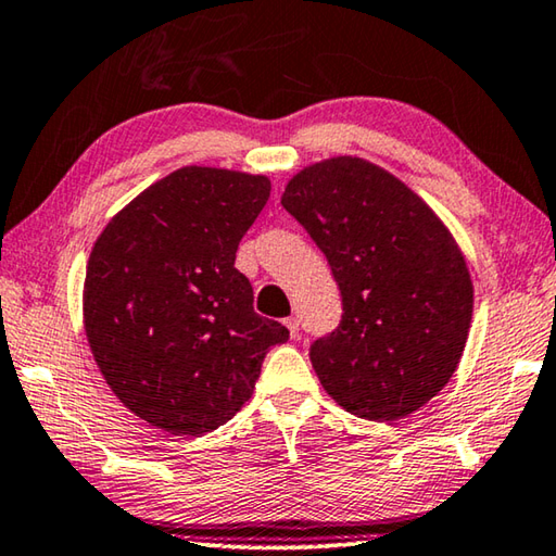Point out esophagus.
I'll list each match as a JSON object with an SVG mask.
<instances>
[{
	"mask_svg": "<svg viewBox=\"0 0 556 556\" xmlns=\"http://www.w3.org/2000/svg\"><path fill=\"white\" fill-rule=\"evenodd\" d=\"M285 326L289 328V333H291V338H299V318H294V316H289V318H285Z\"/></svg>",
	"mask_w": 556,
	"mask_h": 556,
	"instance_id": "obj_1",
	"label": "esophagus"
}]
</instances>
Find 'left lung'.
<instances>
[{
	"instance_id": "obj_1",
	"label": "left lung",
	"mask_w": 556,
	"mask_h": 556,
	"mask_svg": "<svg viewBox=\"0 0 556 556\" xmlns=\"http://www.w3.org/2000/svg\"><path fill=\"white\" fill-rule=\"evenodd\" d=\"M281 205L341 289V326L312 345L328 397L372 421L425 407L456 372L473 318V281L446 223L388 168L348 154L296 172Z\"/></svg>"
}]
</instances>
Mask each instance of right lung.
<instances>
[{
    "label": "right lung",
    "instance_id": "add662e5",
    "mask_svg": "<svg viewBox=\"0 0 556 556\" xmlns=\"http://www.w3.org/2000/svg\"><path fill=\"white\" fill-rule=\"evenodd\" d=\"M265 174L181 166L112 215L92 244L83 326L102 378L176 437L223 427L289 331L252 308L235 252L269 199Z\"/></svg>",
    "mask_w": 556,
    "mask_h": 556
}]
</instances>
